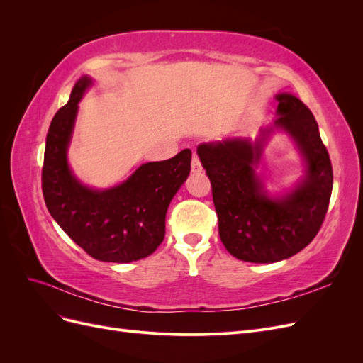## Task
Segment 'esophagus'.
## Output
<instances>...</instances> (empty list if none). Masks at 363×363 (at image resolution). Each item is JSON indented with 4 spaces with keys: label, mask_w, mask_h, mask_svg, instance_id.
I'll list each match as a JSON object with an SVG mask.
<instances>
[{
    "label": "esophagus",
    "mask_w": 363,
    "mask_h": 363,
    "mask_svg": "<svg viewBox=\"0 0 363 363\" xmlns=\"http://www.w3.org/2000/svg\"><path fill=\"white\" fill-rule=\"evenodd\" d=\"M191 169H192V172H201V163H200V159L196 157V156H194L192 157V163H191Z\"/></svg>",
    "instance_id": "obj_1"
}]
</instances>
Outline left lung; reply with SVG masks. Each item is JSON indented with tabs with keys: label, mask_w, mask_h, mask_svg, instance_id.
Returning a JSON list of instances; mask_svg holds the SVG:
<instances>
[{
	"label": "left lung",
	"mask_w": 363,
	"mask_h": 363,
	"mask_svg": "<svg viewBox=\"0 0 363 363\" xmlns=\"http://www.w3.org/2000/svg\"><path fill=\"white\" fill-rule=\"evenodd\" d=\"M277 119L252 140L232 136L196 148L211 179L219 238L233 257L251 263L289 259L320 232L333 188L330 157L312 112L295 95L277 94ZM276 130L299 148L305 175L292 190L272 196L257 174L262 151Z\"/></svg>",
	"instance_id": "8db88e82"
}]
</instances>
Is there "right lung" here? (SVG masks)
<instances>
[{
  "label": "right lung",
  "mask_w": 363,
  "mask_h": 363,
  "mask_svg": "<svg viewBox=\"0 0 363 363\" xmlns=\"http://www.w3.org/2000/svg\"><path fill=\"white\" fill-rule=\"evenodd\" d=\"M94 84L83 75L69 101L54 115L47 135L42 192L48 212L65 233L96 260L128 263L155 252L164 238L171 200L191 172V150L172 159L140 164L107 189L83 184L72 172L68 148L79 103Z\"/></svg>",
  "instance_id": "1"
}]
</instances>
